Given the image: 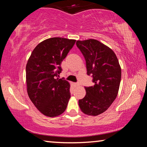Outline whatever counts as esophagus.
Wrapping results in <instances>:
<instances>
[{
  "mask_svg": "<svg viewBox=\"0 0 147 147\" xmlns=\"http://www.w3.org/2000/svg\"><path fill=\"white\" fill-rule=\"evenodd\" d=\"M74 87H75V88H78V87L80 85H79L78 83H74Z\"/></svg>",
  "mask_w": 147,
  "mask_h": 147,
  "instance_id": "1",
  "label": "esophagus"
}]
</instances>
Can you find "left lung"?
Here are the masks:
<instances>
[{
    "mask_svg": "<svg viewBox=\"0 0 147 147\" xmlns=\"http://www.w3.org/2000/svg\"><path fill=\"white\" fill-rule=\"evenodd\" d=\"M86 61L87 74L93 77L94 85L85 87L84 98L79 100L81 111L96 116L108 109L117 96L121 79V68L112 49L98 40L77 41Z\"/></svg>",
    "mask_w": 147,
    "mask_h": 147,
    "instance_id": "8db88e82",
    "label": "left lung"
}]
</instances>
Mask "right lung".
Wrapping results in <instances>:
<instances>
[{
    "label": "right lung",
    "mask_w": 147,
    "mask_h": 147,
    "mask_svg": "<svg viewBox=\"0 0 147 147\" xmlns=\"http://www.w3.org/2000/svg\"><path fill=\"white\" fill-rule=\"evenodd\" d=\"M75 39L52 38L33 50L26 66V90L36 108L49 117L63 113L71 95L70 84L56 78L61 63L73 48Z\"/></svg>",
    "instance_id": "add662e5"
}]
</instances>
